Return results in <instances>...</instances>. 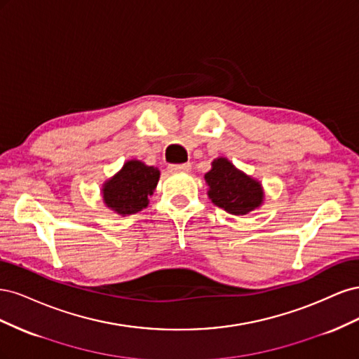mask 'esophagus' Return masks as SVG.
<instances>
[{"label": "esophagus", "instance_id": "esophagus-1", "mask_svg": "<svg viewBox=\"0 0 359 359\" xmlns=\"http://www.w3.org/2000/svg\"><path fill=\"white\" fill-rule=\"evenodd\" d=\"M169 172L172 173H182V172H190L191 169V165L190 163H182V165H169Z\"/></svg>", "mask_w": 359, "mask_h": 359}]
</instances>
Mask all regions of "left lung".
I'll use <instances>...</instances> for the list:
<instances>
[{
  "mask_svg": "<svg viewBox=\"0 0 359 359\" xmlns=\"http://www.w3.org/2000/svg\"><path fill=\"white\" fill-rule=\"evenodd\" d=\"M205 181L210 187V199L231 214L244 215L262 203L264 191L260 184L226 158L212 161V169L205 173Z\"/></svg>",
  "mask_w": 359,
  "mask_h": 359,
  "instance_id": "8db88e82",
  "label": "left lung"
}]
</instances>
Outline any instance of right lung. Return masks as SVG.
I'll use <instances>...</instances> for the list:
<instances>
[{
  "label": "right lung",
  "instance_id": "add662e5",
  "mask_svg": "<svg viewBox=\"0 0 359 359\" xmlns=\"http://www.w3.org/2000/svg\"><path fill=\"white\" fill-rule=\"evenodd\" d=\"M160 178V170L142 161L130 160L104 184V203L121 215L135 214L148 205Z\"/></svg>",
  "mask_w": 359,
  "mask_h": 359
}]
</instances>
